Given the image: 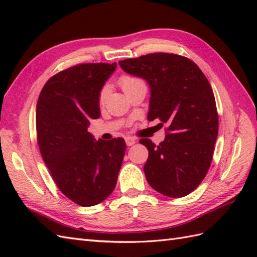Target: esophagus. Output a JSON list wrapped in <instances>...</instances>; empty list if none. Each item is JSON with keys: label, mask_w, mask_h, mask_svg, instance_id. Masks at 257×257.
Here are the masks:
<instances>
[{"label": "esophagus", "mask_w": 257, "mask_h": 257, "mask_svg": "<svg viewBox=\"0 0 257 257\" xmlns=\"http://www.w3.org/2000/svg\"><path fill=\"white\" fill-rule=\"evenodd\" d=\"M124 141L125 144H127V146H134L136 144V139L134 137H130V136H127V137L124 138Z\"/></svg>", "instance_id": "esophagus-1"}]
</instances>
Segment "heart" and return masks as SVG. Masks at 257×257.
<instances>
[{
    "mask_svg": "<svg viewBox=\"0 0 257 257\" xmlns=\"http://www.w3.org/2000/svg\"><path fill=\"white\" fill-rule=\"evenodd\" d=\"M138 81H141V80L136 78V77H133V76H122V77L119 80V84H120V86H121L122 90H124V89H127L128 87L133 86L136 83H138ZM106 96H107V88L105 87V88L101 89L100 94H99V102L100 103L105 101Z\"/></svg>",
    "mask_w": 257,
    "mask_h": 257,
    "instance_id": "obj_1",
    "label": "heart"
}]
</instances>
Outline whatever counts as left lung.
Instances as JSON below:
<instances>
[{
	"label": "left lung",
	"instance_id": "1",
	"mask_svg": "<svg viewBox=\"0 0 257 257\" xmlns=\"http://www.w3.org/2000/svg\"><path fill=\"white\" fill-rule=\"evenodd\" d=\"M119 65L149 84L148 120L159 118L168 124L167 137L159 146L150 139L139 140L149 151L144 167L147 181L166 196L188 195L206 176L219 133L209 80L198 65L176 54H148Z\"/></svg>",
	"mask_w": 257,
	"mask_h": 257
}]
</instances>
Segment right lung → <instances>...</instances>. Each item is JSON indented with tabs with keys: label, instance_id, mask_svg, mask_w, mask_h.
<instances>
[{
	"label": "right lung",
	"instance_id": "right-lung-1",
	"mask_svg": "<svg viewBox=\"0 0 257 257\" xmlns=\"http://www.w3.org/2000/svg\"><path fill=\"white\" fill-rule=\"evenodd\" d=\"M116 63L79 64L46 81L36 106L37 143L62 193L80 206L106 200L123 160L122 138L95 140L87 132L100 117L99 94Z\"/></svg>",
	"mask_w": 257,
	"mask_h": 257
}]
</instances>
